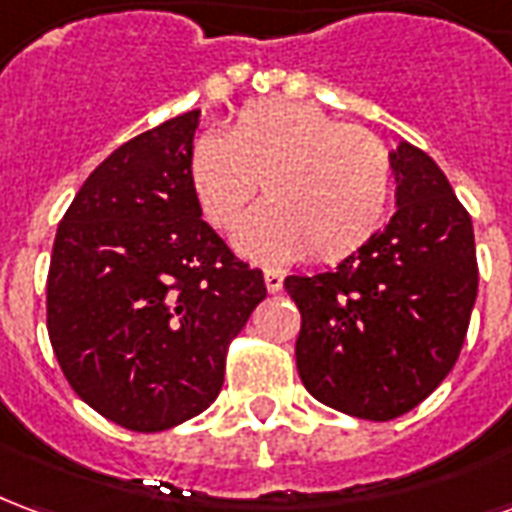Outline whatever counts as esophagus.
Returning a JSON list of instances; mask_svg holds the SVG:
<instances>
[{"mask_svg":"<svg viewBox=\"0 0 512 512\" xmlns=\"http://www.w3.org/2000/svg\"><path fill=\"white\" fill-rule=\"evenodd\" d=\"M263 279H266L268 293H279V290H282V282H285V277H282L279 271H274V268H266Z\"/></svg>","mask_w":512,"mask_h":512,"instance_id":"34e87169","label":"esophagus"}]
</instances>
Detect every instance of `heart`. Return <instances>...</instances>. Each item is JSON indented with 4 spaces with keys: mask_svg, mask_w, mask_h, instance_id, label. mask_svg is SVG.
<instances>
[{
    "mask_svg": "<svg viewBox=\"0 0 512 512\" xmlns=\"http://www.w3.org/2000/svg\"><path fill=\"white\" fill-rule=\"evenodd\" d=\"M271 200L238 224L246 255L343 260L373 238L392 194L384 142L362 126H340L304 101H257L227 131L202 134L189 153V180L216 227L241 219L260 189Z\"/></svg>",
    "mask_w": 512,
    "mask_h": 512,
    "instance_id": "1",
    "label": "heart"
}]
</instances>
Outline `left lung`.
Masks as SVG:
<instances>
[{"label":"left lung","instance_id":"obj_1","mask_svg":"<svg viewBox=\"0 0 512 512\" xmlns=\"http://www.w3.org/2000/svg\"><path fill=\"white\" fill-rule=\"evenodd\" d=\"M395 213L321 274H293L296 367L323 406L386 422L419 406L461 354L477 299L472 219L439 164L411 142L389 150Z\"/></svg>","mask_w":512,"mask_h":512}]
</instances>
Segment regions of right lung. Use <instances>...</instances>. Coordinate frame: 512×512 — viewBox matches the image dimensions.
I'll return each mask as SVG.
<instances>
[{"label":"right lung","instance_id":"obj_1","mask_svg":"<svg viewBox=\"0 0 512 512\" xmlns=\"http://www.w3.org/2000/svg\"><path fill=\"white\" fill-rule=\"evenodd\" d=\"M200 109L134 136L84 180L49 268V337L73 392L136 433L211 406L227 345L266 299L189 180Z\"/></svg>","mask_w":512,"mask_h":512}]
</instances>
